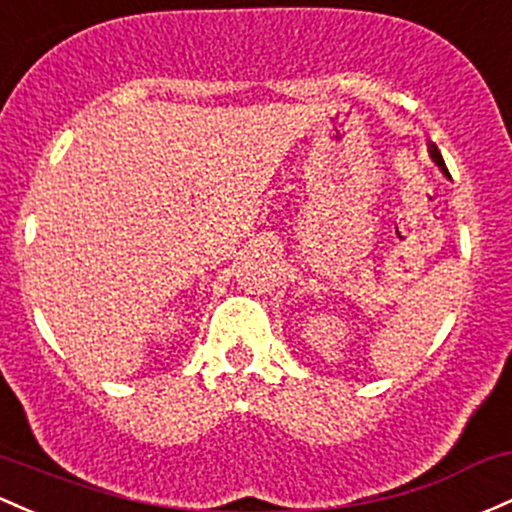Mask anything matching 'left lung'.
I'll use <instances>...</instances> for the list:
<instances>
[{
	"label": "left lung",
	"instance_id": "1",
	"mask_svg": "<svg viewBox=\"0 0 512 512\" xmlns=\"http://www.w3.org/2000/svg\"><path fill=\"white\" fill-rule=\"evenodd\" d=\"M428 153H430V157H432V162H435V165L440 167V172L445 174V177H449V172H447V167H445V160H442L440 150H437V145H435V143H430V145H428Z\"/></svg>",
	"mask_w": 512,
	"mask_h": 512
}]
</instances>
